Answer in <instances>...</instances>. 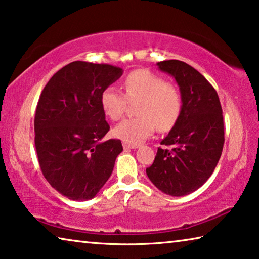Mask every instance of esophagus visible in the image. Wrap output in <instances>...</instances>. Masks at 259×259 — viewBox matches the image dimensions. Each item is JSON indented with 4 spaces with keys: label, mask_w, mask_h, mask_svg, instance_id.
Listing matches in <instances>:
<instances>
[{
    "label": "esophagus",
    "mask_w": 259,
    "mask_h": 259,
    "mask_svg": "<svg viewBox=\"0 0 259 259\" xmlns=\"http://www.w3.org/2000/svg\"><path fill=\"white\" fill-rule=\"evenodd\" d=\"M137 145H131V144L128 143H123V148L124 150H133V148H137Z\"/></svg>",
    "instance_id": "obj_1"
}]
</instances>
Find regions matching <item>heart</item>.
<instances>
[{
	"mask_svg": "<svg viewBox=\"0 0 259 259\" xmlns=\"http://www.w3.org/2000/svg\"><path fill=\"white\" fill-rule=\"evenodd\" d=\"M124 95L114 85L100 93L99 103L108 119L117 120L123 114L126 100L135 102L137 117L122 120L113 135L131 145H138L155 131L168 130L176 123L183 108L181 90L163 77L147 69L130 72L123 81Z\"/></svg>",
	"mask_w": 259,
	"mask_h": 259,
	"instance_id": "obj_1",
	"label": "heart"
}]
</instances>
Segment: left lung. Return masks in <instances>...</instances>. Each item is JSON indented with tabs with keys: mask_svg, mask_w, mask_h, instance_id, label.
<instances>
[{
	"mask_svg": "<svg viewBox=\"0 0 259 259\" xmlns=\"http://www.w3.org/2000/svg\"><path fill=\"white\" fill-rule=\"evenodd\" d=\"M176 80L183 108L176 123L146 169L150 181L165 194L183 196L211 176L224 146V121L217 91L202 74L181 60L156 64Z\"/></svg>",
	"mask_w": 259,
	"mask_h": 259,
	"instance_id": "left-lung-1",
	"label": "left lung"
}]
</instances>
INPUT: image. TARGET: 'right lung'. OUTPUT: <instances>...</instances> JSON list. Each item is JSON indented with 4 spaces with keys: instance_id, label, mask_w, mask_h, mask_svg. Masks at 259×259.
I'll use <instances>...</instances> for the list:
<instances>
[{
    "instance_id": "1",
    "label": "right lung",
    "mask_w": 259,
    "mask_h": 259,
    "mask_svg": "<svg viewBox=\"0 0 259 259\" xmlns=\"http://www.w3.org/2000/svg\"><path fill=\"white\" fill-rule=\"evenodd\" d=\"M123 69L108 64L73 61L59 69L43 89L35 112V148L42 174L69 200L96 196L111 177L120 139L102 143L109 124L100 93Z\"/></svg>"
}]
</instances>
